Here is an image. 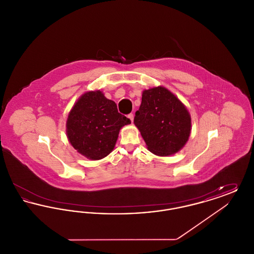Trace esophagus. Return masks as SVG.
I'll use <instances>...</instances> for the list:
<instances>
[{"mask_svg":"<svg viewBox=\"0 0 254 254\" xmlns=\"http://www.w3.org/2000/svg\"><path fill=\"white\" fill-rule=\"evenodd\" d=\"M127 117L129 118V120L131 121V123H133V118H134V115H133L132 113H130V114H128L127 115Z\"/></svg>","mask_w":254,"mask_h":254,"instance_id":"1","label":"esophagus"}]
</instances>
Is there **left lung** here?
Instances as JSON below:
<instances>
[{
	"instance_id": "obj_1",
	"label": "left lung",
	"mask_w": 254,
	"mask_h": 254,
	"mask_svg": "<svg viewBox=\"0 0 254 254\" xmlns=\"http://www.w3.org/2000/svg\"><path fill=\"white\" fill-rule=\"evenodd\" d=\"M134 124L148 150L159 156L178 152L188 142L191 119L181 101L163 86L143 91Z\"/></svg>"
}]
</instances>
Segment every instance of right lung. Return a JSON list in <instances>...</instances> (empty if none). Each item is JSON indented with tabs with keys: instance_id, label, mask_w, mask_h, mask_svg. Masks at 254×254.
<instances>
[{
	"instance_id": "obj_1",
	"label": "right lung",
	"mask_w": 254,
	"mask_h": 254,
	"mask_svg": "<svg viewBox=\"0 0 254 254\" xmlns=\"http://www.w3.org/2000/svg\"><path fill=\"white\" fill-rule=\"evenodd\" d=\"M131 122L118 112L116 104L100 91L81 97L69 112L66 134L73 147L91 160L106 157L113 150L122 127Z\"/></svg>"
}]
</instances>
